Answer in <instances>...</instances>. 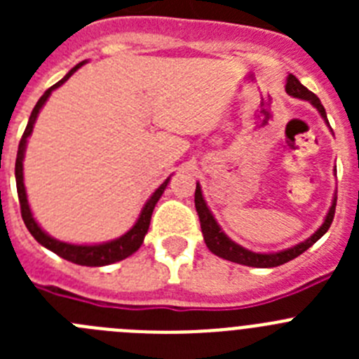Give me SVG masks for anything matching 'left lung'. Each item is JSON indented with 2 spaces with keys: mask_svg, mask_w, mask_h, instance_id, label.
<instances>
[{
  "mask_svg": "<svg viewBox=\"0 0 359 359\" xmlns=\"http://www.w3.org/2000/svg\"><path fill=\"white\" fill-rule=\"evenodd\" d=\"M286 91L290 95L297 98H302V100H309L316 109L320 111V115L323 116V120L327 122V115H325V109H323L322 102H320V98L316 97L313 91H309L304 84H300L294 75H287V84H286ZM329 123V122H327ZM194 203H196V210H198L199 215V223H201V231H203V237H205V243H207L208 250L212 253H215L217 257L221 259H226V261L231 262H237V264H244V266H252V268H275V266H280V264H286V262L293 261L294 257L302 255L306 250H309L320 237L329 230L331 226L332 219H334V210H336V198L332 199V205L329 208V214L323 221L322 226L313 233L307 241L304 243L297 244L293 248H287L284 252H278V253H255V252H250V250L243 248L239 244H236L231 239H228L224 236V231L219 228L217 221L214 219L212 212L208 210L207 203L203 199L201 194V187L199 183L196 185V194H194Z\"/></svg>",
  "mask_w": 359,
  "mask_h": 359,
  "instance_id": "1",
  "label": "left lung"
}]
</instances>
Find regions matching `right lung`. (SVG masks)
I'll return each instance as SVG.
<instances>
[{"mask_svg":"<svg viewBox=\"0 0 359 359\" xmlns=\"http://www.w3.org/2000/svg\"><path fill=\"white\" fill-rule=\"evenodd\" d=\"M84 62H79L75 68L69 69L66 73V77L61 79V81L53 84L52 88L44 91L43 97L37 100L36 107L32 111L30 118H28V126L25 129L23 136H21V142H19V147H18V158H15V185H18V196H19V207H21V217H23L25 224H27L28 231H30L34 239L37 241L39 244H43L44 248L52 250L53 253H57L59 257L66 259L69 262H75V264H81V266H107V264H113V262H118L126 257L133 255L136 250L140 248L142 243H144V237L149 230V224H151V215L154 207H156L158 199L161 198L163 194L165 187L169 183L170 177H167L163 183L156 189V192L151 196L147 203H145L144 210H142L140 217L136 221L135 226L126 233V236L118 237L115 241H109V243H104V244H91V246H82V244H68V243H61V241L53 239L50 237L48 233H44L41 230L39 224L36 223V219L32 217V212L30 207H28V199H27V192H25V183H23V158H25V147H27V138L32 135V129H34V123H36L37 115H39V109L44 106L46 102V98L50 97L55 88H59L61 84H65L69 77H72L73 73L77 72Z\"/></svg>","mask_w":359,"mask_h":359,"instance_id":"right-lung-1","label":"right lung"}]
</instances>
